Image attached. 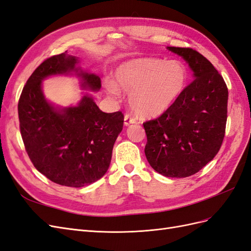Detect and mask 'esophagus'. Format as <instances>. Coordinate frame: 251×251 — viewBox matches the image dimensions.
<instances>
[{
    "label": "esophagus",
    "mask_w": 251,
    "mask_h": 251,
    "mask_svg": "<svg viewBox=\"0 0 251 251\" xmlns=\"http://www.w3.org/2000/svg\"><path fill=\"white\" fill-rule=\"evenodd\" d=\"M135 123H136V119L134 117H132L131 115H128V114H126V115L125 116V126H130Z\"/></svg>",
    "instance_id": "obj_1"
}]
</instances>
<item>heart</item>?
<instances>
[{
  "instance_id": "heart-1",
  "label": "heart",
  "mask_w": 251,
  "mask_h": 251,
  "mask_svg": "<svg viewBox=\"0 0 251 251\" xmlns=\"http://www.w3.org/2000/svg\"><path fill=\"white\" fill-rule=\"evenodd\" d=\"M186 81V68L178 60L134 58L120 64L114 81L105 79L103 87L115 98L120 96V89L128 92L132 110L143 118H154L173 107Z\"/></svg>"
}]
</instances>
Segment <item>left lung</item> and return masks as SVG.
Masks as SVG:
<instances>
[{"instance_id":"obj_1","label":"left lung","mask_w":251,"mask_h":251,"mask_svg":"<svg viewBox=\"0 0 251 251\" xmlns=\"http://www.w3.org/2000/svg\"><path fill=\"white\" fill-rule=\"evenodd\" d=\"M168 49L188 64L194 80L169 111L143 124L148 138L144 153L157 173L185 178L204 168L221 148L228 90L216 68L199 52Z\"/></svg>"}]
</instances>
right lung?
<instances>
[{"mask_svg":"<svg viewBox=\"0 0 251 251\" xmlns=\"http://www.w3.org/2000/svg\"><path fill=\"white\" fill-rule=\"evenodd\" d=\"M78 64V57L67 52L45 60L27 80L18 105L30 160L49 180L70 187L90 185L107 173L124 126L123 113L102 112L89 93L70 107L54 105L45 97L43 80L54 75L76 76L82 90L100 91V76Z\"/></svg>","mask_w":251,"mask_h":251,"instance_id":"obj_1","label":"right lung"}]
</instances>
